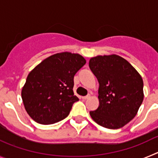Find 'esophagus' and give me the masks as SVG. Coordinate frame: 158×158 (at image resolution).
Returning <instances> with one entry per match:
<instances>
[{
    "label": "esophagus",
    "mask_w": 158,
    "mask_h": 158,
    "mask_svg": "<svg viewBox=\"0 0 158 158\" xmlns=\"http://www.w3.org/2000/svg\"><path fill=\"white\" fill-rule=\"evenodd\" d=\"M89 97H90V95H87V96H82V99H83V100H87Z\"/></svg>",
    "instance_id": "34e87169"
}]
</instances>
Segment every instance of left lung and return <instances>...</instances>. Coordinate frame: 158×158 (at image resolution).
<instances>
[{"label":"left lung","instance_id":"8db88e82","mask_svg":"<svg viewBox=\"0 0 158 158\" xmlns=\"http://www.w3.org/2000/svg\"><path fill=\"white\" fill-rule=\"evenodd\" d=\"M89 68L99 82L98 108L89 114L108 129H118L132 120L143 101V81L126 59L116 54L90 58Z\"/></svg>","mask_w":158,"mask_h":158}]
</instances>
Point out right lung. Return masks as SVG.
Listing matches in <instances>:
<instances>
[{"label":"right lung","instance_id":"1","mask_svg":"<svg viewBox=\"0 0 158 158\" xmlns=\"http://www.w3.org/2000/svg\"><path fill=\"white\" fill-rule=\"evenodd\" d=\"M85 63L79 54L58 53L29 73L21 96L25 110L33 120L48 125L69 115L73 103L79 100L73 91V77Z\"/></svg>","mask_w":158,"mask_h":158}]
</instances>
